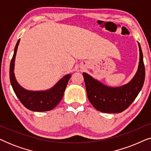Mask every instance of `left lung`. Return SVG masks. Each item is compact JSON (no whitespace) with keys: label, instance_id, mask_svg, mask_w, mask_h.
I'll return each mask as SVG.
<instances>
[{"label":"left lung","instance_id":"1","mask_svg":"<svg viewBox=\"0 0 151 151\" xmlns=\"http://www.w3.org/2000/svg\"><path fill=\"white\" fill-rule=\"evenodd\" d=\"M137 71L131 81L119 87H111L83 73L86 94L88 100L95 109L103 113H118L126 110L135 100L144 85L145 67L141 46Z\"/></svg>","mask_w":151,"mask_h":151}]
</instances>
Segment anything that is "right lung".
<instances>
[{
	"mask_svg": "<svg viewBox=\"0 0 151 151\" xmlns=\"http://www.w3.org/2000/svg\"><path fill=\"white\" fill-rule=\"evenodd\" d=\"M19 42L20 39L14 48V53L9 67V79L14 91L20 102L29 110L38 112L52 110L63 99L64 92L71 75L67 74L64 76L50 89L38 91L24 89L18 83L14 72L15 58Z\"/></svg>",
	"mask_w": 151,
	"mask_h": 151,
	"instance_id": "obj_1",
	"label": "right lung"
}]
</instances>
